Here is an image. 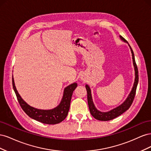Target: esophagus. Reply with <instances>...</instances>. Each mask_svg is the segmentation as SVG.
Returning a JSON list of instances; mask_svg holds the SVG:
<instances>
[{"label":"esophagus","instance_id":"obj_1","mask_svg":"<svg viewBox=\"0 0 151 151\" xmlns=\"http://www.w3.org/2000/svg\"><path fill=\"white\" fill-rule=\"evenodd\" d=\"M81 79H83V77H82V78H81Z\"/></svg>","mask_w":151,"mask_h":151}]
</instances>
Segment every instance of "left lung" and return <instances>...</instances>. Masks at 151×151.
I'll list each match as a JSON object with an SVG mask.
<instances>
[{"instance_id": "8db88e82", "label": "left lung", "mask_w": 151, "mask_h": 151, "mask_svg": "<svg viewBox=\"0 0 151 151\" xmlns=\"http://www.w3.org/2000/svg\"><path fill=\"white\" fill-rule=\"evenodd\" d=\"M120 39L123 41L125 43H128L129 46L131 50V53H132V60H133V64L134 67V70H135V80H134V83L133 85V87H132V89L130 91V93H129V96H128L127 99L125 100L124 102H123L122 104H121L119 106L111 109L110 111H108L107 112H102L99 111L98 109L96 108L94 106V104L93 101V98H92V95H91V89L89 88V86L86 84V88L87 90V93H88V106L89 108V111L90 113L94 118H96V120H100V121H109L114 119L118 116L121 115L122 113L126 111L127 109H129V108L130 107L131 104H132V102L134 101V99L135 95L136 93V89H137V86L138 84V82H139V74H138V68L137 66L136 65L135 60V57H134V52L132 50L131 47L130 46V45L129 43L127 42V41L123 38L122 36H120Z\"/></svg>"}]
</instances>
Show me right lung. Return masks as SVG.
<instances>
[{
	"instance_id": "1",
	"label": "right lung",
	"mask_w": 151,
	"mask_h": 151,
	"mask_svg": "<svg viewBox=\"0 0 151 151\" xmlns=\"http://www.w3.org/2000/svg\"><path fill=\"white\" fill-rule=\"evenodd\" d=\"M12 86L18 101L23 111L30 118L45 124L53 125L60 123L67 117L69 110L73 91L77 88L76 83L67 86L63 91V97L58 106L51 109H40L31 106L25 102L16 89L12 76Z\"/></svg>"
}]
</instances>
